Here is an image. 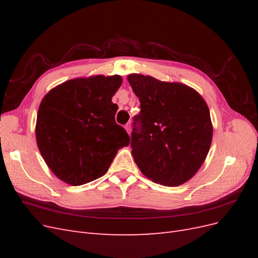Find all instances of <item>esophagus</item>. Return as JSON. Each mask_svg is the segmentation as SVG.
Here are the masks:
<instances>
[{
	"label": "esophagus",
	"mask_w": 258,
	"mask_h": 258,
	"mask_svg": "<svg viewBox=\"0 0 258 258\" xmlns=\"http://www.w3.org/2000/svg\"><path fill=\"white\" fill-rule=\"evenodd\" d=\"M124 129H126L128 134L130 135V134H131V123H130V122H128V123L124 124Z\"/></svg>",
	"instance_id": "34e87169"
}]
</instances>
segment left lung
<instances>
[{
    "mask_svg": "<svg viewBox=\"0 0 258 258\" xmlns=\"http://www.w3.org/2000/svg\"><path fill=\"white\" fill-rule=\"evenodd\" d=\"M140 100L134 117L131 154L141 172L155 183L178 186L196 174L206 160L213 127L199 93L181 83L130 74Z\"/></svg>",
    "mask_w": 258,
    "mask_h": 258,
    "instance_id": "8db88e82",
    "label": "left lung"
}]
</instances>
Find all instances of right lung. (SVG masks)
Returning a JSON list of instances; mask_svg holds the SVG:
<instances>
[{
  "mask_svg": "<svg viewBox=\"0 0 258 258\" xmlns=\"http://www.w3.org/2000/svg\"><path fill=\"white\" fill-rule=\"evenodd\" d=\"M122 82L119 75H96L61 84L38 107L35 136L45 162L53 174L79 186L101 177L117 151L130 138L115 121L112 97Z\"/></svg>",
  "mask_w": 258,
  "mask_h": 258,
  "instance_id": "obj_1",
  "label": "right lung"
}]
</instances>
